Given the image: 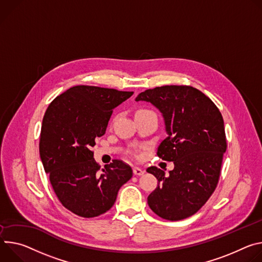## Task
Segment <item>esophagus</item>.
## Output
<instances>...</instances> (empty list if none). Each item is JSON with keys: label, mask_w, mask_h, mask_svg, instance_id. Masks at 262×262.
<instances>
[{"label": "esophagus", "mask_w": 262, "mask_h": 262, "mask_svg": "<svg viewBox=\"0 0 262 262\" xmlns=\"http://www.w3.org/2000/svg\"><path fill=\"white\" fill-rule=\"evenodd\" d=\"M133 173H134V175H136V176H141V175H143V173H144V170L141 169L140 167H134L133 168Z\"/></svg>", "instance_id": "obj_1"}]
</instances>
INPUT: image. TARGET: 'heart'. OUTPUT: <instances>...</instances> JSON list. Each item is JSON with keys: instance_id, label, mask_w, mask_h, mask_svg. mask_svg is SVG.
<instances>
[{"instance_id": "1", "label": "heart", "mask_w": 262, "mask_h": 262, "mask_svg": "<svg viewBox=\"0 0 262 262\" xmlns=\"http://www.w3.org/2000/svg\"><path fill=\"white\" fill-rule=\"evenodd\" d=\"M139 111H146V110H139ZM139 111H137V112H139Z\"/></svg>"}]
</instances>
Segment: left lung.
<instances>
[{"mask_svg": "<svg viewBox=\"0 0 262 262\" xmlns=\"http://www.w3.org/2000/svg\"><path fill=\"white\" fill-rule=\"evenodd\" d=\"M135 101L150 102L162 113L167 136L157 155L175 165L167 176L156 166L147 168L158 180L148 204L167 221L189 217L208 201L219 182L227 149L223 116L207 96L187 85L155 87Z\"/></svg>", "mask_w": 262, "mask_h": 262, "instance_id": "obj_1", "label": "left lung"}]
</instances>
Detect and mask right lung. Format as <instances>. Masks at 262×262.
<instances>
[{
    "mask_svg": "<svg viewBox=\"0 0 262 262\" xmlns=\"http://www.w3.org/2000/svg\"><path fill=\"white\" fill-rule=\"evenodd\" d=\"M133 92L77 85L55 98L41 125L39 154L51 185L61 204L82 217H95L114 204L132 168L114 159L104 168L92 148L105 134L113 109Z\"/></svg>",
    "mask_w": 262,
    "mask_h": 262,
    "instance_id": "1",
    "label": "right lung"
}]
</instances>
